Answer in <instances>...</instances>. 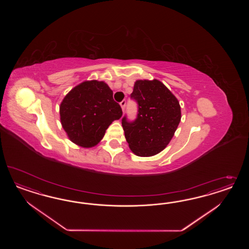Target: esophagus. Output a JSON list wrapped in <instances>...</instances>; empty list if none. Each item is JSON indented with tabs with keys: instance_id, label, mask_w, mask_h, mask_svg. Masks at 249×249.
Masks as SVG:
<instances>
[{
	"instance_id": "1",
	"label": "esophagus",
	"mask_w": 249,
	"mask_h": 249,
	"mask_svg": "<svg viewBox=\"0 0 249 249\" xmlns=\"http://www.w3.org/2000/svg\"><path fill=\"white\" fill-rule=\"evenodd\" d=\"M121 108H122V111H124V110H125V107H126V101H125V100L121 101Z\"/></svg>"
}]
</instances>
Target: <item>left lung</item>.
Segmentation results:
<instances>
[{"instance_id": "obj_1", "label": "left lung", "mask_w": 249, "mask_h": 249, "mask_svg": "<svg viewBox=\"0 0 249 249\" xmlns=\"http://www.w3.org/2000/svg\"><path fill=\"white\" fill-rule=\"evenodd\" d=\"M131 98L139 105L135 121L124 117L122 127L130 151L140 157H151L163 151L181 121V106L158 79L136 80Z\"/></svg>"}]
</instances>
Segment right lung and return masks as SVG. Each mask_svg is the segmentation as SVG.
Masks as SVG:
<instances>
[{
  "label": "right lung",
  "mask_w": 249,
  "mask_h": 249,
  "mask_svg": "<svg viewBox=\"0 0 249 249\" xmlns=\"http://www.w3.org/2000/svg\"><path fill=\"white\" fill-rule=\"evenodd\" d=\"M59 113L68 139L80 147L92 148L103 139L108 126L121 119L122 110L107 84L87 80L66 95Z\"/></svg>",
  "instance_id": "obj_1"
}]
</instances>
